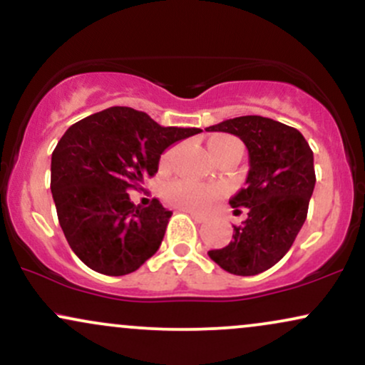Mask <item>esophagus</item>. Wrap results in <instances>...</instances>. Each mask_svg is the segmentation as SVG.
<instances>
[{
  "label": "esophagus",
  "mask_w": 365,
  "mask_h": 365,
  "mask_svg": "<svg viewBox=\"0 0 365 365\" xmlns=\"http://www.w3.org/2000/svg\"><path fill=\"white\" fill-rule=\"evenodd\" d=\"M183 211H185V209H183ZM185 212H188V215L192 216V220L197 221V223H204V221H206V217L197 215V212H192V211H185Z\"/></svg>",
  "instance_id": "34e87169"
}]
</instances>
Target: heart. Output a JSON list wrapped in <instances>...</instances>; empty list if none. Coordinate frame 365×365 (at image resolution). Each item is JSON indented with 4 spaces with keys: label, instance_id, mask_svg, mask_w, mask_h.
I'll list each match as a JSON object with an SVG mask.
<instances>
[{
    "label": "heart",
    "instance_id": "heart-1",
    "mask_svg": "<svg viewBox=\"0 0 365 365\" xmlns=\"http://www.w3.org/2000/svg\"><path fill=\"white\" fill-rule=\"evenodd\" d=\"M237 139L230 135H215L207 142V148L211 156H215L217 150H221L226 145L235 144ZM175 156V149H170L168 153L163 156V165H170L171 159ZM166 200L173 204L175 207L185 209L192 212H206L211 209L217 200L221 199L223 192L221 188L212 185H202V183L185 182V180H178V182L170 183L165 190Z\"/></svg>",
    "mask_w": 365,
    "mask_h": 365
}]
</instances>
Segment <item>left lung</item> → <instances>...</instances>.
<instances>
[{
    "label": "left lung",
    "mask_w": 365,
    "mask_h": 365,
    "mask_svg": "<svg viewBox=\"0 0 365 365\" xmlns=\"http://www.w3.org/2000/svg\"><path fill=\"white\" fill-rule=\"evenodd\" d=\"M206 130L237 135L250 166L247 185L230 199L232 207H247L245 221L233 226L228 245L207 254L228 273L259 274L290 250L307 217L316 185L314 154L299 130L264 116H238Z\"/></svg>",
    "instance_id": "obj_1"
}]
</instances>
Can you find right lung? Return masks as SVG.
Instances as JSON below:
<instances>
[{"label":"right lung","mask_w":365,"mask_h":365,"mask_svg":"<svg viewBox=\"0 0 365 365\" xmlns=\"http://www.w3.org/2000/svg\"><path fill=\"white\" fill-rule=\"evenodd\" d=\"M199 132L161 127L127 106L94 113L66 130L51 156V192L66 242L86 266L123 276L158 252L173 212L158 199L135 206L128 190L158 173L166 148Z\"/></svg>","instance_id":"add662e5"}]
</instances>
